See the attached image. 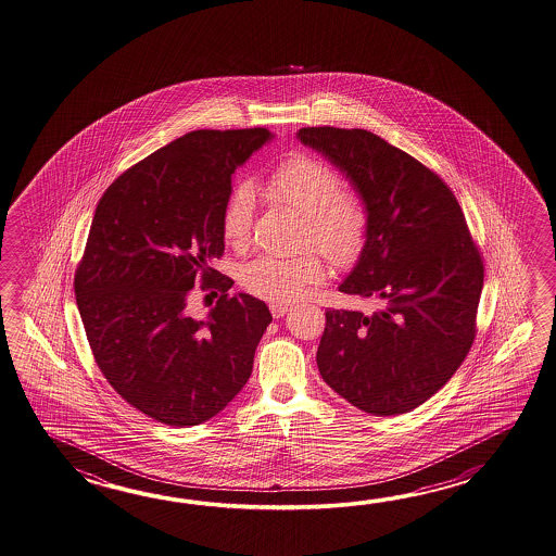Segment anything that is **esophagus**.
Returning <instances> with one entry per match:
<instances>
[{
	"mask_svg": "<svg viewBox=\"0 0 556 556\" xmlns=\"http://www.w3.org/2000/svg\"><path fill=\"white\" fill-rule=\"evenodd\" d=\"M290 309H292V307L286 306V304H273V306H270V312H273V316L276 319L286 316Z\"/></svg>",
	"mask_w": 556,
	"mask_h": 556,
	"instance_id": "34e87169",
	"label": "esophagus"
}]
</instances>
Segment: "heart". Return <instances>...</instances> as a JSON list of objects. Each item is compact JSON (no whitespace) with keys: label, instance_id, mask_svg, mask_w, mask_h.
<instances>
[{"label":"heart","instance_id":"heart-1","mask_svg":"<svg viewBox=\"0 0 556 556\" xmlns=\"http://www.w3.org/2000/svg\"><path fill=\"white\" fill-rule=\"evenodd\" d=\"M270 192L306 216V242L336 266L354 264L366 249V206L352 192H343L338 173L307 154L286 159L270 177ZM256 194L250 185H238L223 211V237L230 247L249 242ZM324 264L314 254L298 258L258 256L249 262L240 283L256 298L274 304H292L309 286L324 280Z\"/></svg>","mask_w":556,"mask_h":556}]
</instances>
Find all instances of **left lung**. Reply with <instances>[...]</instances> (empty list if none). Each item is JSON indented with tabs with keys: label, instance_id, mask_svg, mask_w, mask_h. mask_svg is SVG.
I'll return each mask as SVG.
<instances>
[{
	"label": "left lung",
	"instance_id": "8db88e82",
	"mask_svg": "<svg viewBox=\"0 0 556 556\" xmlns=\"http://www.w3.org/2000/svg\"><path fill=\"white\" fill-rule=\"evenodd\" d=\"M298 139L343 173L366 206V249L338 288L379 306L326 312L319 374L366 414H407L471 350L479 250L455 194L412 154L364 129L306 127Z\"/></svg>",
	"mask_w": 556,
	"mask_h": 556
}]
</instances>
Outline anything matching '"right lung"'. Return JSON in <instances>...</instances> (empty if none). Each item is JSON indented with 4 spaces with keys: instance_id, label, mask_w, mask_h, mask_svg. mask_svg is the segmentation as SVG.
Here are the masks:
<instances>
[{
    "instance_id": "obj_1",
    "label": "right lung",
    "mask_w": 556,
    "mask_h": 556,
    "mask_svg": "<svg viewBox=\"0 0 556 556\" xmlns=\"http://www.w3.org/2000/svg\"><path fill=\"white\" fill-rule=\"evenodd\" d=\"M266 129L192 130L130 166L94 208L75 298L94 362L135 409L173 427L220 414L252 374L273 321L216 273L232 175L273 139ZM224 294L206 319L186 314L193 282Z\"/></svg>"
}]
</instances>
